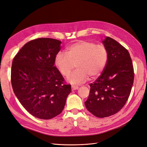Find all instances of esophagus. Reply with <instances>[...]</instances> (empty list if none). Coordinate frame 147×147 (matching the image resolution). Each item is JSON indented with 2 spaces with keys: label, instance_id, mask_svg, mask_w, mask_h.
Here are the masks:
<instances>
[{
  "label": "esophagus",
  "instance_id": "esophagus-1",
  "mask_svg": "<svg viewBox=\"0 0 147 147\" xmlns=\"http://www.w3.org/2000/svg\"><path fill=\"white\" fill-rule=\"evenodd\" d=\"M78 86H74V85H72V90L74 91V90H78Z\"/></svg>",
  "mask_w": 147,
  "mask_h": 147
}]
</instances>
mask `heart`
<instances>
[{"label":"heart","mask_w":147,"mask_h":147,"mask_svg":"<svg viewBox=\"0 0 147 147\" xmlns=\"http://www.w3.org/2000/svg\"><path fill=\"white\" fill-rule=\"evenodd\" d=\"M109 53L107 48L92 42L79 41L66 49V54L59 51L55 57V65L59 72L67 76L75 67L77 68L70 75L67 80L74 84H81L90 79L99 77L107 63Z\"/></svg>","instance_id":"b5f03b06"}]
</instances>
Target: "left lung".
<instances>
[{
    "instance_id": "left-lung-1",
    "label": "left lung",
    "mask_w": 147,
    "mask_h": 147,
    "mask_svg": "<svg viewBox=\"0 0 147 147\" xmlns=\"http://www.w3.org/2000/svg\"><path fill=\"white\" fill-rule=\"evenodd\" d=\"M102 42L109 53L107 63L100 76L90 84V94L84 102L87 110L98 118L110 117L123 107L134 78L132 59L126 49L109 37Z\"/></svg>"
}]
</instances>
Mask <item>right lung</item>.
<instances>
[{"label":"right lung","instance_id":"obj_1","mask_svg":"<svg viewBox=\"0 0 147 147\" xmlns=\"http://www.w3.org/2000/svg\"><path fill=\"white\" fill-rule=\"evenodd\" d=\"M61 42L38 38L22 47L12 62L11 82L15 94L34 117L49 119L63 110L71 85L56 67Z\"/></svg>","mask_w":147,"mask_h":147}]
</instances>
